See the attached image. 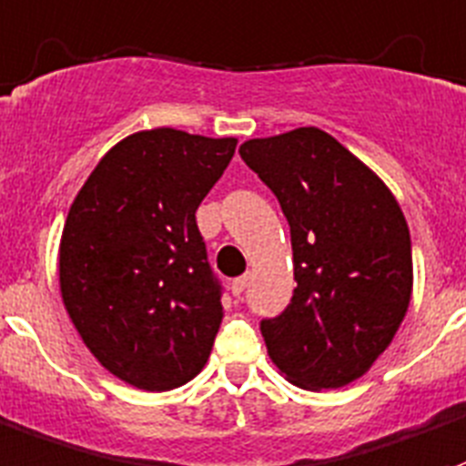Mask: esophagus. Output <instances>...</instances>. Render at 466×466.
<instances>
[{"mask_svg":"<svg viewBox=\"0 0 466 466\" xmlns=\"http://www.w3.org/2000/svg\"><path fill=\"white\" fill-rule=\"evenodd\" d=\"M248 282H250V275H240V278L233 279V285H230V289H233V295L240 297L243 292L248 289Z\"/></svg>","mask_w":466,"mask_h":466,"instance_id":"obj_1","label":"esophagus"}]
</instances>
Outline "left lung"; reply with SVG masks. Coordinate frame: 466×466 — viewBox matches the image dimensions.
Segmentation results:
<instances>
[{
    "label": "left lung",
    "instance_id": "8db88e82",
    "mask_svg": "<svg viewBox=\"0 0 466 466\" xmlns=\"http://www.w3.org/2000/svg\"><path fill=\"white\" fill-rule=\"evenodd\" d=\"M240 157L278 196L292 238V299L260 321L272 363L309 390L361 379L410 304V230L400 206L317 127L248 139Z\"/></svg>",
    "mask_w": 466,
    "mask_h": 466
}]
</instances>
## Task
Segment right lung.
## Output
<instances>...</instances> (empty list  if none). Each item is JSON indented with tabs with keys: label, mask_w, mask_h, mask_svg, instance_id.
Wrapping results in <instances>:
<instances>
[{
	"label": "right lung",
	"mask_w": 466,
	"mask_h": 466,
	"mask_svg": "<svg viewBox=\"0 0 466 466\" xmlns=\"http://www.w3.org/2000/svg\"><path fill=\"white\" fill-rule=\"evenodd\" d=\"M238 139L159 127L105 154L61 238V295L90 353L142 390H171L208 361L218 334L213 275L196 208Z\"/></svg>",
	"instance_id": "right-lung-1"
}]
</instances>
